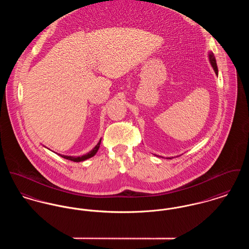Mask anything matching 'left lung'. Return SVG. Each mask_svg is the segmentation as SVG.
Segmentation results:
<instances>
[{"label": "left lung", "instance_id": "obj_1", "mask_svg": "<svg viewBox=\"0 0 249 249\" xmlns=\"http://www.w3.org/2000/svg\"><path fill=\"white\" fill-rule=\"evenodd\" d=\"M208 60H209V62H210V65H211V67L213 68V70L215 71L216 75H218L217 63H216V59H215V56H214V54H213V52H212V51H209V52H208ZM155 156H158V155H155ZM166 159L171 158H170V157H168V158Z\"/></svg>", "mask_w": 249, "mask_h": 249}]
</instances>
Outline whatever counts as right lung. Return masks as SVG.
<instances>
[{"mask_svg":"<svg viewBox=\"0 0 249 249\" xmlns=\"http://www.w3.org/2000/svg\"><path fill=\"white\" fill-rule=\"evenodd\" d=\"M101 141H102V139H100V141L98 142V143H97V144H96V145L91 149L89 152L86 153V154H85V155H83V156H68V155H62V154H58V155H60L62 158L70 160H73V161H76V162L84 161V160H88V159L93 157V156L98 152V149H99L100 144H101ZM44 146H45V145H44Z\"/></svg>","mask_w":249,"mask_h":249,"instance_id":"1","label":"right lung"}]
</instances>
